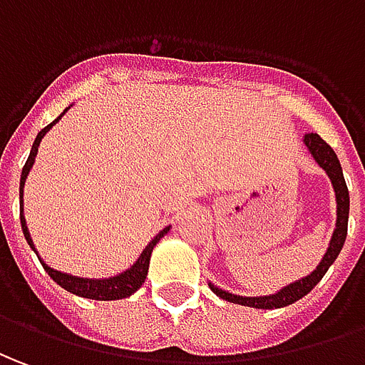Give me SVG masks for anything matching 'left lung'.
Instances as JSON below:
<instances>
[{"mask_svg": "<svg viewBox=\"0 0 365 365\" xmlns=\"http://www.w3.org/2000/svg\"><path fill=\"white\" fill-rule=\"evenodd\" d=\"M304 145L308 147L314 160L326 170V175L331 180L334 192H336V207L338 208H336V228H334V235H331L330 246H328L326 255L320 260V264L316 266L314 272L304 276L300 280H296V282L288 284V286H284L282 290L276 294H268V296H238V294L222 290V288H218L212 282H208L210 290L216 296H220L222 300H226V302L242 304V306H250V308H262V310L284 308V306L294 304L296 300H300V298H304L306 294L310 292L314 286L324 278V274L328 272V268H330L334 260L340 255L341 246H344L346 236H348V215H350V192H348L346 180H344L340 160H338V155L334 153V149H331L326 140L322 139L320 135L308 133L304 137Z\"/></svg>", "mask_w": 365, "mask_h": 365, "instance_id": "8db88e82", "label": "left lung"}]
</instances>
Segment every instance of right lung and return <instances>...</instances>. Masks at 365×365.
Listing matches in <instances>:
<instances>
[{
	"mask_svg": "<svg viewBox=\"0 0 365 365\" xmlns=\"http://www.w3.org/2000/svg\"><path fill=\"white\" fill-rule=\"evenodd\" d=\"M69 109V107H67ZM67 109L63 110L61 115L57 117V119L49 123L45 129H41L37 133V137H35L34 147H31V153H29V157L25 160V167L21 170V180H19V220H21V230H24L25 240H27V245L31 246V250H34L35 255H37V250H35L34 240H31V235H29V230H27V225H25V216H24V187H25V178L29 175V170L34 167L35 157H37V147H39V143L45 137V133L51 129L53 125L57 123V120L61 119L63 115L67 113ZM168 230H170V226L167 228H163L160 232H158L153 240H150L147 248L140 252V256L137 258V262L133 264L130 268H127L125 272L117 274V276H110V278H81V276H73V274L61 272V270H55L51 268L49 264H45L39 255V262L43 264L45 272L51 276L55 282L59 284L61 288H65L67 292L75 294V296H81V298H89V300H120V298H129L130 294H135L139 290L143 282H145V278H147V272H149V262H150V255H153V248L157 246V242L163 238V236L167 235Z\"/></svg>",
	"mask_w": 365,
	"mask_h": 365,
	"instance_id": "right-lung-1",
	"label": "right lung"
}]
</instances>
